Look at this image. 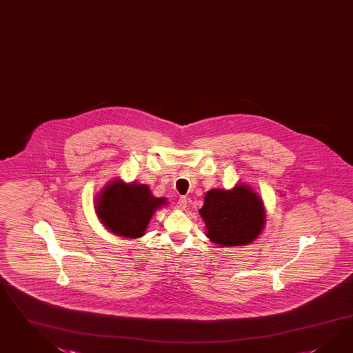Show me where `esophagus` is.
Segmentation results:
<instances>
[{
    "mask_svg": "<svg viewBox=\"0 0 353 353\" xmlns=\"http://www.w3.org/2000/svg\"><path fill=\"white\" fill-rule=\"evenodd\" d=\"M188 207V199L185 196H181L177 201V210H185Z\"/></svg>",
    "mask_w": 353,
    "mask_h": 353,
    "instance_id": "esophagus-1",
    "label": "esophagus"
}]
</instances>
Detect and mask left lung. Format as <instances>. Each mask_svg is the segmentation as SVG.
<instances>
[{
  "label": "left lung",
  "mask_w": 353,
  "mask_h": 353,
  "mask_svg": "<svg viewBox=\"0 0 353 353\" xmlns=\"http://www.w3.org/2000/svg\"><path fill=\"white\" fill-rule=\"evenodd\" d=\"M199 213L207 238L223 248L253 243L266 223L263 201L253 188L240 182L230 190L208 191Z\"/></svg>",
  "instance_id": "left-lung-1"
}]
</instances>
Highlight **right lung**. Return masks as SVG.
Listing matches in <instances>:
<instances>
[{"label": "right lung", "mask_w": 353, "mask_h": 353, "mask_svg": "<svg viewBox=\"0 0 353 353\" xmlns=\"http://www.w3.org/2000/svg\"><path fill=\"white\" fill-rule=\"evenodd\" d=\"M167 205L165 198H157L149 186L124 182L119 177L105 185L95 199L96 214L106 230L125 239L145 235L152 214Z\"/></svg>", "instance_id": "obj_1"}]
</instances>
